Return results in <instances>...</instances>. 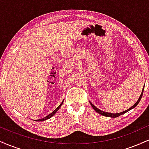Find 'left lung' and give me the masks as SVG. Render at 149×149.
Here are the masks:
<instances>
[{
    "label": "left lung",
    "mask_w": 149,
    "mask_h": 149,
    "mask_svg": "<svg viewBox=\"0 0 149 149\" xmlns=\"http://www.w3.org/2000/svg\"><path fill=\"white\" fill-rule=\"evenodd\" d=\"M143 89H144V86H143V90H142V92H141V95H140V97H139V100H137V102H136V103H135V104H134V105L132 106V107L130 108V109H128L127 110L125 111H123V112H121V113H108V112L103 111H102V110H100V109H97V108L96 107H95V106H94L93 104H92L91 103V102H90V104H91V106H92V108H93V109H94V110H95V111H97V113H99L101 114V115H102V116H106V117H111V118H116V117H118V116H120V115H122V114H123V113H125L126 112L129 111H130L131 109H134V107H136V106L137 105V104L139 103L140 100H141V97H142V95H143Z\"/></svg>",
    "instance_id": "left-lung-1"
}]
</instances>
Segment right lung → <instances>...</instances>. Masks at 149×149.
Instances as JSON below:
<instances>
[{
  "label": "right lung",
  "instance_id": "obj_1",
  "mask_svg": "<svg viewBox=\"0 0 149 149\" xmlns=\"http://www.w3.org/2000/svg\"><path fill=\"white\" fill-rule=\"evenodd\" d=\"M64 100H63V101H62V102H61V103L60 104V105H59V107H58L57 108V109H55V110H54V111H52V113H50V114H49V115H48V116H46V117H45V118H42V119H39V120H36V121H44V120H47V119L50 118H52V116H54V114H55V113H56V112H57V111H58V110H59V108H60V107H61V105H62V104H63V102H64Z\"/></svg>",
  "mask_w": 149,
  "mask_h": 149
}]
</instances>
